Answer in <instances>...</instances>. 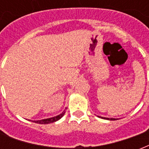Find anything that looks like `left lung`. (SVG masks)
<instances>
[{
	"instance_id": "left-lung-1",
	"label": "left lung",
	"mask_w": 149,
	"mask_h": 149,
	"mask_svg": "<svg viewBox=\"0 0 149 149\" xmlns=\"http://www.w3.org/2000/svg\"><path fill=\"white\" fill-rule=\"evenodd\" d=\"M100 118H103V119H106V120H116V119L114 118H106V117H102V116H100Z\"/></svg>"
}]
</instances>
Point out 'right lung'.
<instances>
[{"label":"right lung","mask_w":149,"mask_h":149,"mask_svg":"<svg viewBox=\"0 0 149 149\" xmlns=\"http://www.w3.org/2000/svg\"><path fill=\"white\" fill-rule=\"evenodd\" d=\"M65 110H64L63 112H61L60 115L56 116H53V117H51V118L44 119V120H33V122H34V123H37V124H41V125L50 124V123H53V122L57 121L58 120H60L63 116L65 115Z\"/></svg>","instance_id":"obj_1"}]
</instances>
